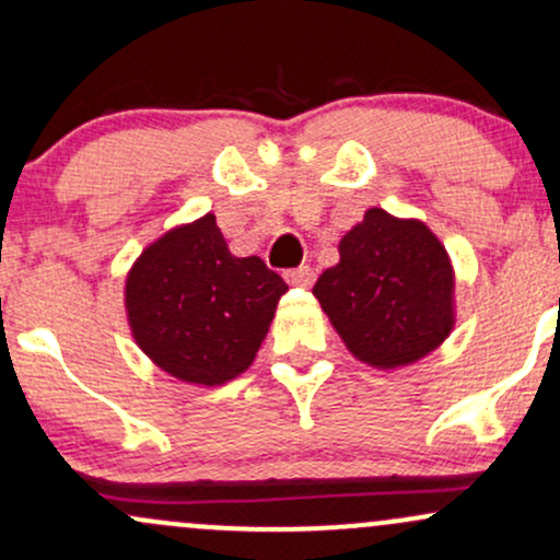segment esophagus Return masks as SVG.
<instances>
[{
	"instance_id": "obj_1",
	"label": "esophagus",
	"mask_w": 560,
	"mask_h": 560,
	"mask_svg": "<svg viewBox=\"0 0 560 560\" xmlns=\"http://www.w3.org/2000/svg\"><path fill=\"white\" fill-rule=\"evenodd\" d=\"M284 279L292 287H311L313 281H316V271H313L311 266H300V268H292V271H287Z\"/></svg>"
}]
</instances>
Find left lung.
Returning a JSON list of instances; mask_svg holds the SVG:
<instances>
[{"mask_svg":"<svg viewBox=\"0 0 560 560\" xmlns=\"http://www.w3.org/2000/svg\"><path fill=\"white\" fill-rule=\"evenodd\" d=\"M350 352L371 365H405L453 329V268L419 221L369 210L339 242V262L313 287Z\"/></svg>","mask_w":560,"mask_h":560,"instance_id":"obj_1","label":"left lung"}]
</instances>
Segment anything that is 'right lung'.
Instances as JSON below:
<instances>
[{
    "label": "right lung",
    "instance_id": "right-lung-1",
    "mask_svg": "<svg viewBox=\"0 0 560 560\" xmlns=\"http://www.w3.org/2000/svg\"><path fill=\"white\" fill-rule=\"evenodd\" d=\"M287 289L255 255L234 258L215 215H205L141 253L126 307L133 337L160 369L223 384L253 363Z\"/></svg>",
    "mask_w": 560,
    "mask_h": 560
}]
</instances>
